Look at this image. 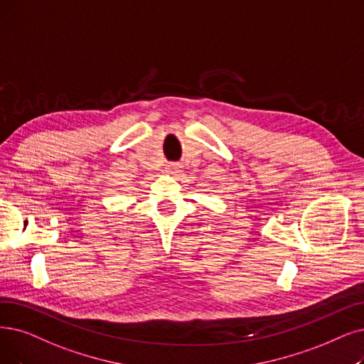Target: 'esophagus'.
Segmentation results:
<instances>
[{
	"label": "esophagus",
	"instance_id": "esophagus-1",
	"mask_svg": "<svg viewBox=\"0 0 364 364\" xmlns=\"http://www.w3.org/2000/svg\"><path fill=\"white\" fill-rule=\"evenodd\" d=\"M166 171L170 174H176L181 171V167L178 164H168V166H166Z\"/></svg>",
	"mask_w": 364,
	"mask_h": 364
}]
</instances>
